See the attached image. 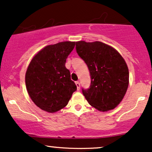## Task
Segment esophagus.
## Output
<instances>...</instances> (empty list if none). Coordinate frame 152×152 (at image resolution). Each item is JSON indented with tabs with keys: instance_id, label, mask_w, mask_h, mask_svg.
Instances as JSON below:
<instances>
[{
	"instance_id": "1",
	"label": "esophagus",
	"mask_w": 152,
	"mask_h": 152,
	"mask_svg": "<svg viewBox=\"0 0 152 152\" xmlns=\"http://www.w3.org/2000/svg\"><path fill=\"white\" fill-rule=\"evenodd\" d=\"M76 87H77V90H80V83L78 81H76Z\"/></svg>"
}]
</instances>
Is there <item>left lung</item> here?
<instances>
[{
  "instance_id": "obj_1",
  "label": "left lung",
  "mask_w": 152,
  "mask_h": 152,
  "mask_svg": "<svg viewBox=\"0 0 152 152\" xmlns=\"http://www.w3.org/2000/svg\"><path fill=\"white\" fill-rule=\"evenodd\" d=\"M76 48L90 71V88L82 89L87 102L103 112L115 109L129 86V73L125 60L115 48L100 41H77Z\"/></svg>"
}]
</instances>
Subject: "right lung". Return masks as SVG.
<instances>
[{
    "label": "right lung",
    "instance_id": "1",
    "mask_svg": "<svg viewBox=\"0 0 152 152\" xmlns=\"http://www.w3.org/2000/svg\"><path fill=\"white\" fill-rule=\"evenodd\" d=\"M75 44L74 41H63L46 46L33 57L28 66L26 89L31 100L43 111L55 113L62 109L77 88L65 66Z\"/></svg>",
    "mask_w": 152,
    "mask_h": 152
}]
</instances>
